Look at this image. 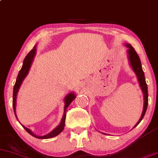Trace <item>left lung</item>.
<instances>
[{
  "label": "left lung",
  "instance_id": "obj_1",
  "mask_svg": "<svg viewBox=\"0 0 158 158\" xmlns=\"http://www.w3.org/2000/svg\"><path fill=\"white\" fill-rule=\"evenodd\" d=\"M126 46L128 48V58H129L130 63H131V65L133 68L134 71L135 72V73L137 74V79H138L139 85L141 87V89L143 90V93L144 94V107H143V110L142 116H141L140 119L138 121V123L136 124V127L137 125L140 123V121L142 120L143 117H144L145 114L146 112V109H147L148 106V87L147 84L146 82V79H145V75L144 72H143L142 65H141V61L140 59H139V57L138 54L137 53V52L135 51V50L134 49L133 47L131 46V44H126Z\"/></svg>",
  "mask_w": 158,
  "mask_h": 158
}]
</instances>
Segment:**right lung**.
<instances>
[{
    "mask_svg": "<svg viewBox=\"0 0 158 158\" xmlns=\"http://www.w3.org/2000/svg\"><path fill=\"white\" fill-rule=\"evenodd\" d=\"M35 50H36V47L34 46V48L32 50H31L27 54L26 57H25L24 60H23V66L21 68V70H20L19 75H18L17 79H16V81L15 84L14 85V88H13V99H12V106H13V110H14V113L15 114V106H16V97H17V93L19 91V89L21 86V83L24 79L25 77L27 75L28 73L29 70H30V65L32 64V61L33 60V57L35 54ZM76 96L74 94H69L66 97H65L64 102H65V106H64V115H63L62 119H61V122L60 124H59V126H57L53 131H52L50 134L48 135H45V136H37L35 135H34L32 132L30 131V129L27 128L26 127L23 126L24 128V129L28 132L30 135H31L32 136H33L35 138H39V139H49V138H52V137H56L59 134H60L61 131L64 130V122H65V118H66V110L68 108V107L69 106V105L71 103L72 101H73L75 99ZM16 116V114H15ZM17 118V117H16Z\"/></svg>",
    "mask_w": 158,
    "mask_h": 158,
    "instance_id": "right-lung-1",
    "label": "right lung"
}]
</instances>
